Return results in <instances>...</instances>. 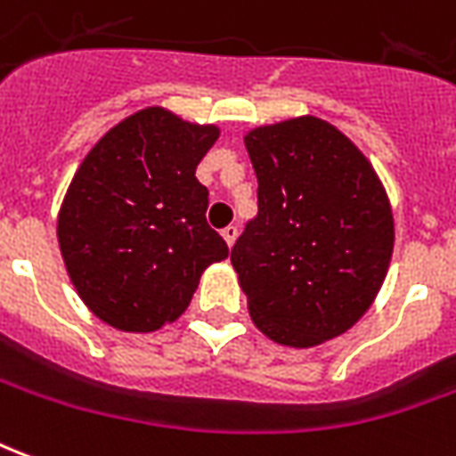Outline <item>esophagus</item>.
<instances>
[{"instance_id": "esophagus-1", "label": "esophagus", "mask_w": 456, "mask_h": 456, "mask_svg": "<svg viewBox=\"0 0 456 456\" xmlns=\"http://www.w3.org/2000/svg\"><path fill=\"white\" fill-rule=\"evenodd\" d=\"M223 238H225L228 248H233L235 238H238V225H233V223H231V225H225V228H223Z\"/></svg>"}]
</instances>
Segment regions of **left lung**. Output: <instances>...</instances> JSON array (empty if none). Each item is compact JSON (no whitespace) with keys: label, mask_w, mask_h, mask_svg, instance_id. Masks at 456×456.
Instances as JSON below:
<instances>
[{"label":"left lung","mask_w":456,"mask_h":456,"mask_svg":"<svg viewBox=\"0 0 456 456\" xmlns=\"http://www.w3.org/2000/svg\"><path fill=\"white\" fill-rule=\"evenodd\" d=\"M257 216L233 263L255 326L309 348L344 334L373 305L393 255L386 189L346 134L295 118L245 134Z\"/></svg>","instance_id":"left-lung-1"}]
</instances>
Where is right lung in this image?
Segmentation results:
<instances>
[{
    "label": "right lung",
    "instance_id": "1",
    "mask_svg": "<svg viewBox=\"0 0 456 456\" xmlns=\"http://www.w3.org/2000/svg\"><path fill=\"white\" fill-rule=\"evenodd\" d=\"M216 140V125L147 108L115 125L76 171L58 245L76 292L105 324L157 331L186 312L203 270L228 257L196 179Z\"/></svg>",
    "mask_w": 456,
    "mask_h": 456
}]
</instances>
